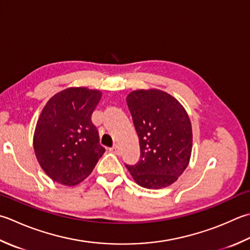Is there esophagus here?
I'll return each instance as SVG.
<instances>
[{
	"mask_svg": "<svg viewBox=\"0 0 250 250\" xmlns=\"http://www.w3.org/2000/svg\"><path fill=\"white\" fill-rule=\"evenodd\" d=\"M110 151L111 153H114L115 155H120V147H119V145H114L112 146V147L110 148Z\"/></svg>",
	"mask_w": 250,
	"mask_h": 250,
	"instance_id": "esophagus-1",
	"label": "esophagus"
}]
</instances>
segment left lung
Wrapping results in <instances>:
<instances>
[{"instance_id": "left-lung-1", "label": "left lung", "mask_w": 250, "mask_h": 250, "mask_svg": "<svg viewBox=\"0 0 250 250\" xmlns=\"http://www.w3.org/2000/svg\"><path fill=\"white\" fill-rule=\"evenodd\" d=\"M126 104L140 141V160L125 165L141 187L158 189L178 180L192 151V126L183 106L159 90H138Z\"/></svg>"}]
</instances>
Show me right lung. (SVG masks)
Instances as JSON below:
<instances>
[{"label":"right lung","mask_w":250,"mask_h":250,"mask_svg":"<svg viewBox=\"0 0 250 250\" xmlns=\"http://www.w3.org/2000/svg\"><path fill=\"white\" fill-rule=\"evenodd\" d=\"M102 93L70 87L46 103L34 132L39 164L53 181L68 187L80 183L105 153L91 116Z\"/></svg>","instance_id":"1"}]
</instances>
